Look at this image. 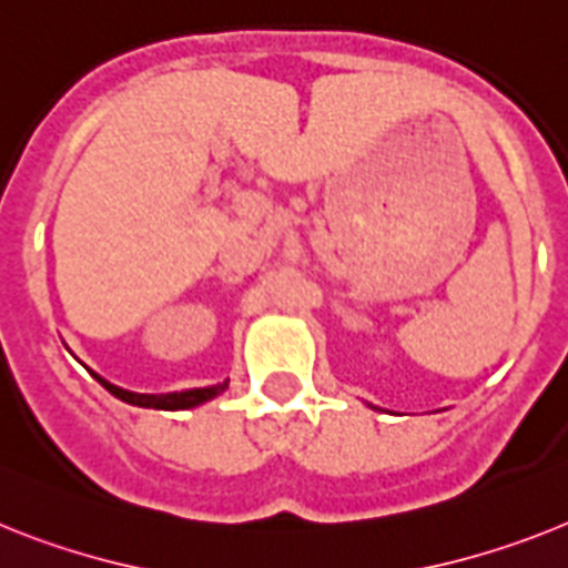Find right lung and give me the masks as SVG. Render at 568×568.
<instances>
[{
    "label": "right lung",
    "mask_w": 568,
    "mask_h": 568,
    "mask_svg": "<svg viewBox=\"0 0 568 568\" xmlns=\"http://www.w3.org/2000/svg\"><path fill=\"white\" fill-rule=\"evenodd\" d=\"M98 378V375H94ZM103 387L109 389V393L114 395V398H121V402L126 404H138V407H155V409H187V407H195V404L207 402V398H213V395L225 393L227 381L225 384H216V387H202V389H184V393H166V395H138V393H130V389H121L114 387V384H109V381L98 378Z\"/></svg>",
    "instance_id": "obj_1"
}]
</instances>
